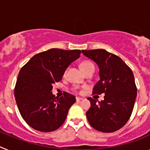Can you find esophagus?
I'll return each instance as SVG.
<instances>
[{"label": "esophagus", "instance_id": "esophagus-1", "mask_svg": "<svg viewBox=\"0 0 150 150\" xmlns=\"http://www.w3.org/2000/svg\"><path fill=\"white\" fill-rule=\"evenodd\" d=\"M76 101L79 102V101H80V100H83V98H79V97H76Z\"/></svg>", "mask_w": 150, "mask_h": 150}]
</instances>
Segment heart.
Returning a JSON list of instances; mask_svg holds the SVG:
<instances>
[{
	"mask_svg": "<svg viewBox=\"0 0 150 150\" xmlns=\"http://www.w3.org/2000/svg\"><path fill=\"white\" fill-rule=\"evenodd\" d=\"M92 66H93V64L90 62H88V61H85V62H83L80 64V67H81V70L83 71V72L86 71L87 69L89 68L90 67H92Z\"/></svg>",
	"mask_w": 150,
	"mask_h": 150,
	"instance_id": "1",
	"label": "heart"
}]
</instances>
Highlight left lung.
<instances>
[{"mask_svg":"<svg viewBox=\"0 0 150 150\" xmlns=\"http://www.w3.org/2000/svg\"><path fill=\"white\" fill-rule=\"evenodd\" d=\"M99 67L100 80L93 94L104 93V100L88 98L91 107L86 112L91 127L99 132L110 133L122 128L131 117L137 96V87L132 69L120 57L105 50H82Z\"/></svg>","mask_w":150,"mask_h":150,"instance_id":"obj_1","label":"left lung"}]
</instances>
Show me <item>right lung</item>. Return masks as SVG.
Here are the masks:
<instances>
[{
	"label": "right lung",
	"instance_id": "right-lung-1",
	"mask_svg": "<svg viewBox=\"0 0 150 150\" xmlns=\"http://www.w3.org/2000/svg\"><path fill=\"white\" fill-rule=\"evenodd\" d=\"M80 53L79 50L51 49L36 54L22 67L14 95L21 116L29 126L50 132L64 122L76 98L67 92L59 98L55 97L52 85L62 80L66 69Z\"/></svg>",
	"mask_w": 150,
	"mask_h": 150
}]
</instances>
